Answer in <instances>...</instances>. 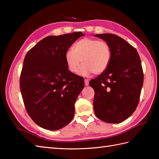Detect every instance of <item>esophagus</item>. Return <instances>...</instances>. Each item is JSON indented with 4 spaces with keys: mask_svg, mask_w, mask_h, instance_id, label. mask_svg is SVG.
<instances>
[{
    "mask_svg": "<svg viewBox=\"0 0 159 159\" xmlns=\"http://www.w3.org/2000/svg\"><path fill=\"white\" fill-rule=\"evenodd\" d=\"M84 82H85V86H88L89 85V80L85 79V80H84Z\"/></svg>",
    "mask_w": 159,
    "mask_h": 159,
    "instance_id": "esophagus-1",
    "label": "esophagus"
}]
</instances>
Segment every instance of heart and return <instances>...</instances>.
<instances>
[{"instance_id": "1", "label": "heart", "mask_w": 159, "mask_h": 159, "mask_svg": "<svg viewBox=\"0 0 159 159\" xmlns=\"http://www.w3.org/2000/svg\"><path fill=\"white\" fill-rule=\"evenodd\" d=\"M112 52L110 45L106 42L97 39L85 38L74 43L73 50L65 54L67 68L72 73H76L80 64L83 63L79 71L80 75L87 76L93 72L100 74L109 67Z\"/></svg>"}]
</instances>
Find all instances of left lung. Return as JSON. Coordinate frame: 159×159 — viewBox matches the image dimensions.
<instances>
[{"label":"left lung","mask_w":159,"mask_h":159,"mask_svg":"<svg viewBox=\"0 0 159 159\" xmlns=\"http://www.w3.org/2000/svg\"><path fill=\"white\" fill-rule=\"evenodd\" d=\"M110 45L109 67L89 85L95 92L93 110L100 120L118 124L128 119L139 103L143 72L139 54L126 40L111 33L94 35Z\"/></svg>","instance_id":"8db88e82"}]
</instances>
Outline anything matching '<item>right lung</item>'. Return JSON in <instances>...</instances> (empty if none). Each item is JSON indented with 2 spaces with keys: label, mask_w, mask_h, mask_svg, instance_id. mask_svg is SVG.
I'll use <instances>...</instances> for the list:
<instances>
[{
  "label": "right lung",
  "mask_w": 159,
  "mask_h": 159,
  "mask_svg": "<svg viewBox=\"0 0 159 159\" xmlns=\"http://www.w3.org/2000/svg\"><path fill=\"white\" fill-rule=\"evenodd\" d=\"M82 32L48 36L29 50L24 59L20 88L26 110L39 126L59 130L74 116V103L83 90L82 77L71 72L65 54Z\"/></svg>",
  "instance_id": "obj_1"
}]
</instances>
